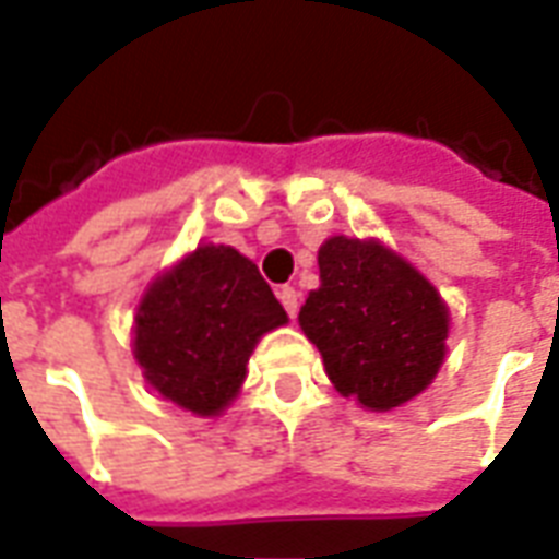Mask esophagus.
I'll return each mask as SVG.
<instances>
[{
	"instance_id": "obj_1",
	"label": "esophagus",
	"mask_w": 559,
	"mask_h": 559,
	"mask_svg": "<svg viewBox=\"0 0 559 559\" xmlns=\"http://www.w3.org/2000/svg\"><path fill=\"white\" fill-rule=\"evenodd\" d=\"M276 295H280V300H283L285 312H288V316L295 319V316H297V292H295V288H292V285H283V288L276 292Z\"/></svg>"
}]
</instances>
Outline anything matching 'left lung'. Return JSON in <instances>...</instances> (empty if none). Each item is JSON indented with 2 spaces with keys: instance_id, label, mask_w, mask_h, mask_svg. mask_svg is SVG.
<instances>
[{
  "instance_id": "left-lung-1",
  "label": "left lung",
  "mask_w": 559,
  "mask_h": 559,
  "mask_svg": "<svg viewBox=\"0 0 559 559\" xmlns=\"http://www.w3.org/2000/svg\"><path fill=\"white\" fill-rule=\"evenodd\" d=\"M319 280L297 321L330 384L366 411L419 396L447 357L450 307L441 292L384 240L348 235L321 243Z\"/></svg>"
}]
</instances>
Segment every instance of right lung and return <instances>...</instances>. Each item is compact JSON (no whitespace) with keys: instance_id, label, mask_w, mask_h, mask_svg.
Masks as SVG:
<instances>
[{"instance_id":"right-lung-1","label":"right lung","mask_w":559,"mask_h":559,"mask_svg":"<svg viewBox=\"0 0 559 559\" xmlns=\"http://www.w3.org/2000/svg\"><path fill=\"white\" fill-rule=\"evenodd\" d=\"M283 324V304L247 255L199 243L142 292L133 357L166 402L219 417L238 399L259 340Z\"/></svg>"}]
</instances>
